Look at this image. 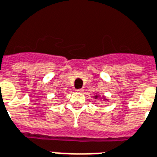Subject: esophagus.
I'll return each instance as SVG.
<instances>
[{
  "label": "esophagus",
  "instance_id": "obj_1",
  "mask_svg": "<svg viewBox=\"0 0 157 157\" xmlns=\"http://www.w3.org/2000/svg\"><path fill=\"white\" fill-rule=\"evenodd\" d=\"M75 91H77V92H82V91H83V89H82V88H81V89H76Z\"/></svg>",
  "mask_w": 157,
  "mask_h": 157
}]
</instances>
